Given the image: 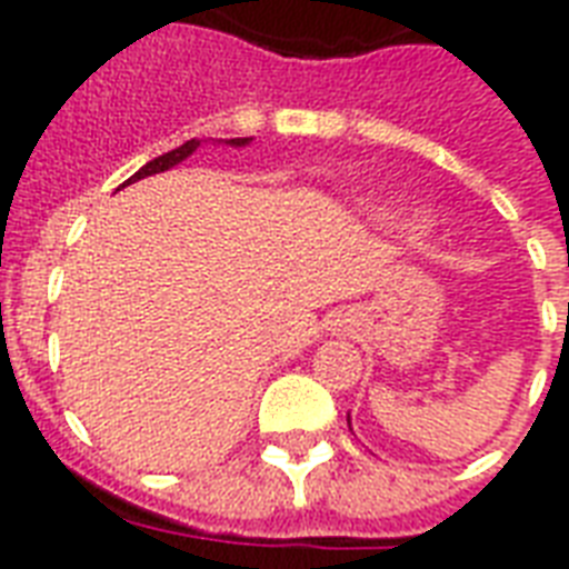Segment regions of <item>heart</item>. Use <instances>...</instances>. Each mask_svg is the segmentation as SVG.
I'll use <instances>...</instances> for the list:
<instances>
[{
	"mask_svg": "<svg viewBox=\"0 0 569 569\" xmlns=\"http://www.w3.org/2000/svg\"><path fill=\"white\" fill-rule=\"evenodd\" d=\"M389 227H396V230H422L428 218L422 212H407V209H392V212L380 214Z\"/></svg>",
	"mask_w": 569,
	"mask_h": 569,
	"instance_id": "b5f03b06",
	"label": "heart"
}]
</instances>
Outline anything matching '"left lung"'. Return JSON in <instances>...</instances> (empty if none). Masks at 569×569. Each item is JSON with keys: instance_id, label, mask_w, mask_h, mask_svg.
<instances>
[{"instance_id": "obj_1", "label": "left lung", "mask_w": 569, "mask_h": 569, "mask_svg": "<svg viewBox=\"0 0 569 569\" xmlns=\"http://www.w3.org/2000/svg\"><path fill=\"white\" fill-rule=\"evenodd\" d=\"M348 428H351V416H348Z\"/></svg>"}]
</instances>
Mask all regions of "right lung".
I'll return each instance as SVG.
<instances>
[{
  "instance_id": "1",
  "label": "right lung",
  "mask_w": 569,
  "mask_h": 569,
  "mask_svg": "<svg viewBox=\"0 0 569 569\" xmlns=\"http://www.w3.org/2000/svg\"><path fill=\"white\" fill-rule=\"evenodd\" d=\"M250 141H253V138H221V141H218V144H230V147H248ZM203 144V141H200V138H191V141H186V144L182 147H177V150H171V153H164V156H156V159H150V162L144 164V168H141V171L138 173H132V177H129L127 182H123V186H129V182H136V180H144V177H153V173H162V171H171L173 164H180V162H186V159H189L191 153H194L197 147ZM123 186H120V189H123Z\"/></svg>"
}]
</instances>
